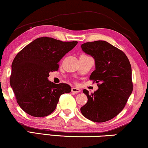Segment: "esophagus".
<instances>
[{
    "label": "esophagus",
    "mask_w": 148,
    "mask_h": 148,
    "mask_svg": "<svg viewBox=\"0 0 148 148\" xmlns=\"http://www.w3.org/2000/svg\"><path fill=\"white\" fill-rule=\"evenodd\" d=\"M71 92H73V93H79V92H81V90L77 88H72Z\"/></svg>",
    "instance_id": "esophagus-1"
}]
</instances>
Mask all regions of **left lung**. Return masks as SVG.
Instances as JSON below:
<instances>
[{
    "label": "left lung",
    "mask_w": 148,
    "mask_h": 148,
    "mask_svg": "<svg viewBox=\"0 0 148 148\" xmlns=\"http://www.w3.org/2000/svg\"><path fill=\"white\" fill-rule=\"evenodd\" d=\"M81 47L94 58L96 69L90 79L98 83V87L90 95L87 90H83L88 102L81 112L94 122H106L121 112L133 92L130 62L122 50L106 41L86 42Z\"/></svg>",
    "instance_id": "8db88e82"
}]
</instances>
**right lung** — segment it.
Returning a JSON list of instances; mask_svg holds the SVG:
<instances>
[{
	"label": "right lung",
	"mask_w": 148,
	"mask_h": 148,
	"mask_svg": "<svg viewBox=\"0 0 148 148\" xmlns=\"http://www.w3.org/2000/svg\"><path fill=\"white\" fill-rule=\"evenodd\" d=\"M78 42H62L52 38H37L24 47L14 58L10 85L22 110L35 117L53 112L60 96L69 93L66 84L48 81L49 73L58 69V62Z\"/></svg>",
	"instance_id": "1"
}]
</instances>
